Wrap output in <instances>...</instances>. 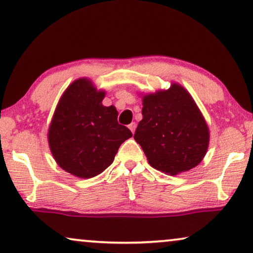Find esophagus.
I'll return each mask as SVG.
<instances>
[{
	"instance_id": "esophagus-1",
	"label": "esophagus",
	"mask_w": 253,
	"mask_h": 253,
	"mask_svg": "<svg viewBox=\"0 0 253 253\" xmlns=\"http://www.w3.org/2000/svg\"><path fill=\"white\" fill-rule=\"evenodd\" d=\"M135 127H137V124H135L134 122H132V123H130V124H129V129L131 130V132H132V133H134Z\"/></svg>"
}]
</instances>
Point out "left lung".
Returning a JSON list of instances; mask_svg holds the SVG:
<instances>
[{
    "mask_svg": "<svg viewBox=\"0 0 253 253\" xmlns=\"http://www.w3.org/2000/svg\"><path fill=\"white\" fill-rule=\"evenodd\" d=\"M141 113L133 138L154 169L174 175L203 160L210 133L187 90L172 83L170 89L146 94Z\"/></svg>",
    "mask_w": 253,
    "mask_h": 253,
    "instance_id": "left-lung-1",
    "label": "left lung"
}]
</instances>
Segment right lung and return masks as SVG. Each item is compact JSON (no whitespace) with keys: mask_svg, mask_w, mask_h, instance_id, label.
I'll use <instances>...</instances> for the list:
<instances>
[{"mask_svg":"<svg viewBox=\"0 0 253 253\" xmlns=\"http://www.w3.org/2000/svg\"><path fill=\"white\" fill-rule=\"evenodd\" d=\"M104 91L79 79L61 96L51 121L47 140L61 169L79 178H92L111 166L120 146L132 137L118 122L114 106L101 104Z\"/></svg>","mask_w":253,"mask_h":253,"instance_id":"add662e5","label":"right lung"}]
</instances>
